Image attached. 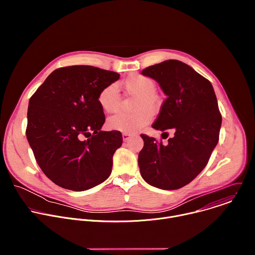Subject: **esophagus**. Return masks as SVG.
<instances>
[{
	"label": "esophagus",
	"mask_w": 255,
	"mask_h": 255,
	"mask_svg": "<svg viewBox=\"0 0 255 255\" xmlns=\"http://www.w3.org/2000/svg\"><path fill=\"white\" fill-rule=\"evenodd\" d=\"M131 136H132L131 133H126V132H124V133L122 134V137H123V140H124V141H127Z\"/></svg>",
	"instance_id": "1"
}]
</instances>
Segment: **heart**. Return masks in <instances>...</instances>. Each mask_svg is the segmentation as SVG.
Wrapping results in <instances>:
<instances>
[{
    "label": "heart",
    "instance_id": "heart-1",
    "mask_svg": "<svg viewBox=\"0 0 255 255\" xmlns=\"http://www.w3.org/2000/svg\"><path fill=\"white\" fill-rule=\"evenodd\" d=\"M125 91L135 96L133 110L131 114L117 113L107 120L108 127L120 132L132 133L146 126L151 120L149 110H154L160 103V99L155 90V83L140 74H132L128 76L124 82ZM98 101L103 110L107 113H112L118 110L120 105V96L116 84L108 85L101 90Z\"/></svg>",
    "mask_w": 255,
    "mask_h": 255
}]
</instances>
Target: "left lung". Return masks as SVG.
<instances>
[{
    "label": "left lung",
    "mask_w": 255,
    "mask_h": 255,
    "mask_svg": "<svg viewBox=\"0 0 255 255\" xmlns=\"http://www.w3.org/2000/svg\"><path fill=\"white\" fill-rule=\"evenodd\" d=\"M141 74L157 82L166 96L152 128L173 130L174 136L163 145L141 135L140 173L152 187L177 190L205 168L219 140L222 117L217 98L207 79L176 59L148 66Z\"/></svg>",
    "instance_id": "8db88e82"
}]
</instances>
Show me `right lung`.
Wrapping results in <instances>:
<instances>
[{
    "label": "right lung",
    "instance_id": "add662e5",
    "mask_svg": "<svg viewBox=\"0 0 255 255\" xmlns=\"http://www.w3.org/2000/svg\"><path fill=\"white\" fill-rule=\"evenodd\" d=\"M117 72L90 65L57 68L30 98L26 136L44 174L63 189H92L111 174L119 131H102L98 96Z\"/></svg>",
    "mask_w": 255,
    "mask_h": 255
}]
</instances>
